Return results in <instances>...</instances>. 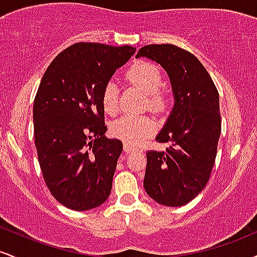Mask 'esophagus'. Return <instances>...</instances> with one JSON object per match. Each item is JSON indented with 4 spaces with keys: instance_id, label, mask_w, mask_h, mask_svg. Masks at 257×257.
I'll list each match as a JSON object with an SVG mask.
<instances>
[{
    "instance_id": "1",
    "label": "esophagus",
    "mask_w": 257,
    "mask_h": 257,
    "mask_svg": "<svg viewBox=\"0 0 257 257\" xmlns=\"http://www.w3.org/2000/svg\"><path fill=\"white\" fill-rule=\"evenodd\" d=\"M138 149H135L134 146H132V145H129V144H124V151L126 152V153H131V152H133V151H137Z\"/></svg>"
}]
</instances>
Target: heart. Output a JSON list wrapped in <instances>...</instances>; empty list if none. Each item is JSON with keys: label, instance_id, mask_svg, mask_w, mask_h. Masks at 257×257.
<instances>
[{"label": "heart", "instance_id": "obj_1", "mask_svg": "<svg viewBox=\"0 0 257 257\" xmlns=\"http://www.w3.org/2000/svg\"><path fill=\"white\" fill-rule=\"evenodd\" d=\"M126 77L146 94L147 106L155 112H163L168 106L166 94L161 90L163 78L159 69L150 61H138L126 72ZM104 110L110 114L118 111V87L108 81L101 94ZM156 131V122L147 116H124L113 122L111 134L129 145H138Z\"/></svg>", "mask_w": 257, "mask_h": 257}]
</instances>
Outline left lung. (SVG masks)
<instances>
[{
	"label": "left lung",
	"mask_w": 257,
	"mask_h": 257,
	"mask_svg": "<svg viewBox=\"0 0 257 257\" xmlns=\"http://www.w3.org/2000/svg\"><path fill=\"white\" fill-rule=\"evenodd\" d=\"M161 64L172 82L175 105L156 138L170 143L164 152L147 151L146 193L166 206L191 202L208 184L221 134L219 91L192 53L174 44H147L137 58Z\"/></svg>",
	"instance_id": "obj_1"
}]
</instances>
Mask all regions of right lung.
Segmentation results:
<instances>
[{
	"label": "right lung",
	"mask_w": 257,
	"mask_h": 257,
	"mask_svg": "<svg viewBox=\"0 0 257 257\" xmlns=\"http://www.w3.org/2000/svg\"><path fill=\"white\" fill-rule=\"evenodd\" d=\"M132 46L78 42L55 57L34 101V135L47 187L59 203L84 211L108 198L123 144L107 139L101 94Z\"/></svg>",
	"instance_id": "add662e5"
}]
</instances>
